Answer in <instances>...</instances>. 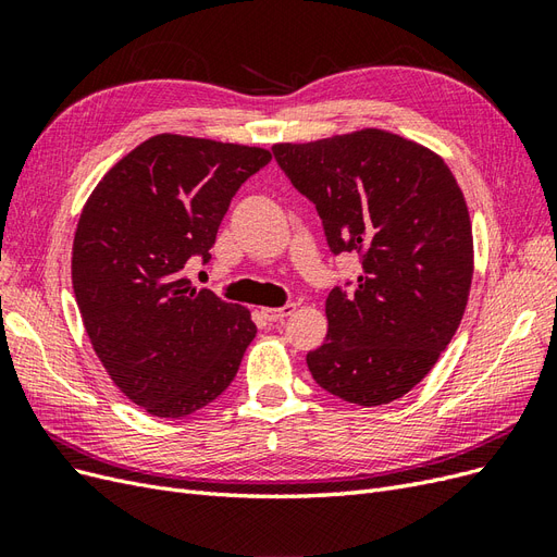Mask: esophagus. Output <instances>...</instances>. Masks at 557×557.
<instances>
[{
  "instance_id": "34e87169",
  "label": "esophagus",
  "mask_w": 557,
  "mask_h": 557,
  "mask_svg": "<svg viewBox=\"0 0 557 557\" xmlns=\"http://www.w3.org/2000/svg\"><path fill=\"white\" fill-rule=\"evenodd\" d=\"M295 309H297L295 301H288V305H283L278 309H264V318L272 320V323H278V320H283L285 315H290Z\"/></svg>"
}]
</instances>
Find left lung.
I'll use <instances>...</instances> for the list:
<instances>
[{
    "instance_id": "obj_1",
    "label": "left lung",
    "mask_w": 557,
    "mask_h": 557,
    "mask_svg": "<svg viewBox=\"0 0 557 557\" xmlns=\"http://www.w3.org/2000/svg\"><path fill=\"white\" fill-rule=\"evenodd\" d=\"M281 172L315 207L332 256L356 252L358 281L325 301L313 381L360 407L407 395L458 330L474 242L458 181L432 150L383 129L276 144Z\"/></svg>"
}]
</instances>
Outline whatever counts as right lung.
<instances>
[{"mask_svg":"<svg viewBox=\"0 0 557 557\" xmlns=\"http://www.w3.org/2000/svg\"><path fill=\"white\" fill-rule=\"evenodd\" d=\"M269 150L158 134L117 162L83 207L72 283L83 325L113 383L148 413L183 418L237 376L258 327L195 288L218 227Z\"/></svg>","mask_w":557,"mask_h":557,"instance_id":"add662e5","label":"right lung"}]
</instances>
